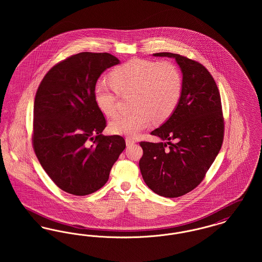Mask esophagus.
Listing matches in <instances>:
<instances>
[{
  "label": "esophagus",
  "mask_w": 262,
  "mask_h": 262,
  "mask_svg": "<svg viewBox=\"0 0 262 262\" xmlns=\"http://www.w3.org/2000/svg\"><path fill=\"white\" fill-rule=\"evenodd\" d=\"M125 142H126V145H132V144H134L136 142V140L130 138V137H126L125 138Z\"/></svg>",
  "instance_id": "1"
}]
</instances>
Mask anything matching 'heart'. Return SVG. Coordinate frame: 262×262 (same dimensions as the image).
Listing matches in <instances>:
<instances>
[{"label": "heart", "mask_w": 262, "mask_h": 262, "mask_svg": "<svg viewBox=\"0 0 262 262\" xmlns=\"http://www.w3.org/2000/svg\"><path fill=\"white\" fill-rule=\"evenodd\" d=\"M112 84L99 80L94 85V100L101 112L113 117L117 112L118 93L133 92L135 111L116 117L110 129L114 134L136 137L152 120L159 124L174 111L182 95V75L170 61L155 62L135 58L117 67L110 74Z\"/></svg>", "instance_id": "b5f03b06"}]
</instances>
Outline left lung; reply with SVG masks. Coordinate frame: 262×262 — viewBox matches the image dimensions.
<instances>
[{
  "mask_svg": "<svg viewBox=\"0 0 262 262\" xmlns=\"http://www.w3.org/2000/svg\"><path fill=\"white\" fill-rule=\"evenodd\" d=\"M153 55L174 58L183 73V88L172 116L150 134L162 142H139L143 150L139 169L150 189L174 199L205 178L223 143L224 117L219 89L203 64L174 53Z\"/></svg>",
  "mask_w": 262,
  "mask_h": 262,
  "instance_id": "obj_1",
  "label": "left lung"
}]
</instances>
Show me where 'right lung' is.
<instances>
[{"label": "right lung", "mask_w": 262, "mask_h": 262, "mask_svg": "<svg viewBox=\"0 0 262 262\" xmlns=\"http://www.w3.org/2000/svg\"><path fill=\"white\" fill-rule=\"evenodd\" d=\"M109 53L82 52L52 67L38 86L32 145L62 190L88 195L103 187L125 148L121 136H103L107 122L94 100L100 75L119 63Z\"/></svg>", "instance_id": "obj_1"}]
</instances>
